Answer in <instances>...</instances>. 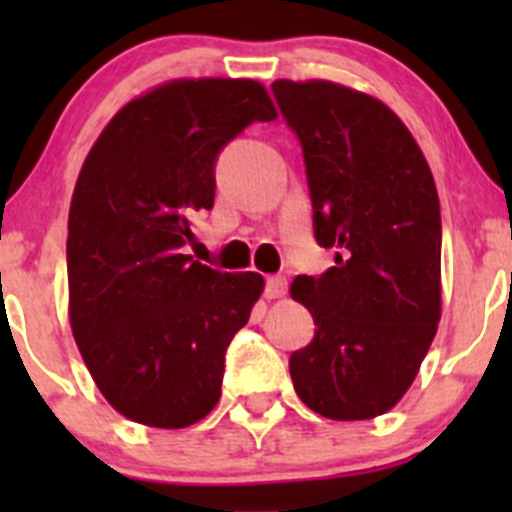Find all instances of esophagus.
Returning <instances> with one entry per match:
<instances>
[{
	"label": "esophagus",
	"instance_id": "esophagus-1",
	"mask_svg": "<svg viewBox=\"0 0 512 512\" xmlns=\"http://www.w3.org/2000/svg\"><path fill=\"white\" fill-rule=\"evenodd\" d=\"M287 294V280L282 275L267 277V287H265V297L267 299H280Z\"/></svg>",
	"mask_w": 512,
	"mask_h": 512
}]
</instances>
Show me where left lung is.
<instances>
[{
    "label": "left lung",
    "mask_w": 512,
    "mask_h": 512,
    "mask_svg": "<svg viewBox=\"0 0 512 512\" xmlns=\"http://www.w3.org/2000/svg\"><path fill=\"white\" fill-rule=\"evenodd\" d=\"M272 91L302 143L314 235L337 247L334 267L289 287L317 327L289 356L294 391L324 418H376L404 399L441 322L436 183L379 98L324 79Z\"/></svg>",
    "instance_id": "1"
}]
</instances>
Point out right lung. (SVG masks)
I'll use <instances>...</instances> for the list:
<instances>
[{"label": "right lung", "instance_id": "add662e5", "mask_svg": "<svg viewBox=\"0 0 512 512\" xmlns=\"http://www.w3.org/2000/svg\"><path fill=\"white\" fill-rule=\"evenodd\" d=\"M277 111L255 79H173L128 101L81 165L66 270L76 347L103 399L153 428L198 423L220 401L225 349L265 280L185 255L215 203V158Z\"/></svg>", "mask_w": 512, "mask_h": 512}]
</instances>
